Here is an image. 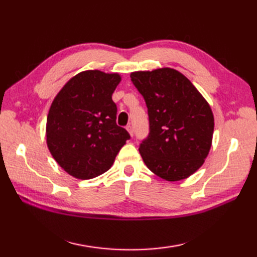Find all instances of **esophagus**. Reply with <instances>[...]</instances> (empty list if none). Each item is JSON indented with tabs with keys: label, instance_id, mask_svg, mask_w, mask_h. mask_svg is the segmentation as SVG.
I'll list each match as a JSON object with an SVG mask.
<instances>
[{
	"label": "esophagus",
	"instance_id": "esophagus-1",
	"mask_svg": "<svg viewBox=\"0 0 257 257\" xmlns=\"http://www.w3.org/2000/svg\"><path fill=\"white\" fill-rule=\"evenodd\" d=\"M125 129H127V132L129 133V135H130V137H134V129H133V127H132V125H127V128H125Z\"/></svg>",
	"mask_w": 257,
	"mask_h": 257
}]
</instances>
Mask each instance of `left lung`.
<instances>
[{"instance_id":"8db88e82","label":"left lung","mask_w":257,"mask_h":257,"mask_svg":"<svg viewBox=\"0 0 257 257\" xmlns=\"http://www.w3.org/2000/svg\"><path fill=\"white\" fill-rule=\"evenodd\" d=\"M130 77L148 108L150 133L139 147L146 166L167 181L189 178L212 146L214 117L209 102L177 69L139 70Z\"/></svg>"}]
</instances>
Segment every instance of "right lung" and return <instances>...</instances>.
I'll return each instance as SVG.
<instances>
[{"instance_id":"add662e5","label":"right lung","mask_w":257,"mask_h":257,"mask_svg":"<svg viewBox=\"0 0 257 257\" xmlns=\"http://www.w3.org/2000/svg\"><path fill=\"white\" fill-rule=\"evenodd\" d=\"M121 81L118 73L80 72L59 90L46 121V144L69 176L88 180L111 168L130 136L116 123L112 92Z\"/></svg>"}]
</instances>
